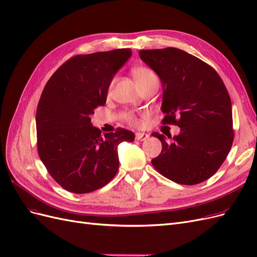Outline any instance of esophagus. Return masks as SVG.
I'll return each instance as SVG.
<instances>
[{"instance_id": "esophagus-1", "label": "esophagus", "mask_w": 257, "mask_h": 257, "mask_svg": "<svg viewBox=\"0 0 257 257\" xmlns=\"http://www.w3.org/2000/svg\"><path fill=\"white\" fill-rule=\"evenodd\" d=\"M135 137H136V139H137V141H141V142H144V141H146V139H148V138H149V135H148V134H146V133H136Z\"/></svg>"}]
</instances>
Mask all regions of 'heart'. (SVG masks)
<instances>
[{"instance_id":"b5f03b06","label":"heart","mask_w":257,"mask_h":257,"mask_svg":"<svg viewBox=\"0 0 257 257\" xmlns=\"http://www.w3.org/2000/svg\"><path fill=\"white\" fill-rule=\"evenodd\" d=\"M133 76L137 82V84L139 85V88L143 87L145 83H147L149 80L157 78V76L153 73L152 69H150L149 67L146 66H137L135 68H133ZM113 79L111 80L110 84H109V90H111L112 85H113ZM127 120L132 123V124H138V120L133 115H128Z\"/></svg>"}]
</instances>
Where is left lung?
<instances>
[{
  "label": "left lung",
  "instance_id": "left-lung-1",
  "mask_svg": "<svg viewBox=\"0 0 257 257\" xmlns=\"http://www.w3.org/2000/svg\"><path fill=\"white\" fill-rule=\"evenodd\" d=\"M139 57L161 79L162 122L180 127L169 143L152 133L162 143L153 167L179 184L207 180L221 167L234 141L231 102L223 80L209 64L178 48L141 50Z\"/></svg>",
  "mask_w": 257,
  "mask_h": 257
}]
</instances>
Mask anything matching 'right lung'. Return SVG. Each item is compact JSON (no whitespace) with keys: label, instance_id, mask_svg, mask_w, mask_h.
<instances>
[{"label":"right lung","instance_id":"obj_1","mask_svg":"<svg viewBox=\"0 0 257 257\" xmlns=\"http://www.w3.org/2000/svg\"><path fill=\"white\" fill-rule=\"evenodd\" d=\"M131 56L125 48L78 54L45 85L36 110L37 151L49 175L68 192L103 188L119 169L116 147L134 142L133 132L121 127L103 135L90 118L105 105L114 74Z\"/></svg>","mask_w":257,"mask_h":257}]
</instances>
